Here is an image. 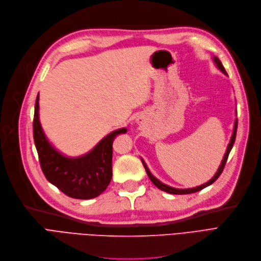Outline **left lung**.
I'll use <instances>...</instances> for the list:
<instances>
[{
  "label": "left lung",
  "mask_w": 261,
  "mask_h": 261,
  "mask_svg": "<svg viewBox=\"0 0 261 261\" xmlns=\"http://www.w3.org/2000/svg\"><path fill=\"white\" fill-rule=\"evenodd\" d=\"M214 63L217 64L218 68H219V69H220L222 72H224L225 74H227V72H226V70H225L224 66L222 65L221 61H220L218 58H214ZM237 127H238V119H236V121H234V128H233V132H232L231 139H230V143L228 144L227 150H226V152H225L224 159H223V161H222V163H221V165H220V167H219V169H218V172H217V174H215V175L213 176V178L210 179V180L208 181V182H206L205 185H201V186H199V187L192 188V189H186V190H180V189H175V188H172V187H168V186L162 184L161 181H159L156 178H154V177L151 175V173L149 172V169H148V167H147V165L145 164V162L142 160L143 165H144V167H145V169H146L147 175H148L149 179L152 181V184H153L158 189H160V190H162V191H164V192H167V193H171V194H191V193H195V192H198V191H200V190H202V189H205L206 187L212 185V184L214 182V181L217 180V179L220 177V175L222 174L223 169H224V167H225V164H226V162H227V159H228L229 152H230V150H231V148H232V146H233L234 140H236Z\"/></svg>",
  "instance_id": "obj_1"
}]
</instances>
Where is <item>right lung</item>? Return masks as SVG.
I'll return each mask as SVG.
<instances>
[{"mask_svg": "<svg viewBox=\"0 0 261 261\" xmlns=\"http://www.w3.org/2000/svg\"><path fill=\"white\" fill-rule=\"evenodd\" d=\"M38 110L37 96L33 135L40 167L49 182L72 198L90 199L99 196L112 179L113 141L118 134L126 133L127 129L113 131L87 154L70 159L56 151L48 142L40 126Z\"/></svg>", "mask_w": 261, "mask_h": 261, "instance_id": "right-lung-1", "label": "right lung"}]
</instances>
